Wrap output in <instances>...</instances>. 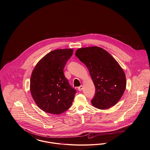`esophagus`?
<instances>
[{
    "instance_id": "34e87169",
    "label": "esophagus",
    "mask_w": 150,
    "mask_h": 150,
    "mask_svg": "<svg viewBox=\"0 0 150 150\" xmlns=\"http://www.w3.org/2000/svg\"><path fill=\"white\" fill-rule=\"evenodd\" d=\"M83 86H80L79 87H78V89L79 91H81L83 90Z\"/></svg>"
}]
</instances>
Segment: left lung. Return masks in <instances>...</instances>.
Here are the masks:
<instances>
[{
  "label": "left lung",
  "instance_id": "1",
  "mask_svg": "<svg viewBox=\"0 0 150 150\" xmlns=\"http://www.w3.org/2000/svg\"><path fill=\"white\" fill-rule=\"evenodd\" d=\"M76 56L86 64L96 88L91 103L106 110L120 100L126 88V76L120 65L108 52L98 47L77 50Z\"/></svg>",
  "mask_w": 150,
  "mask_h": 150
}]
</instances>
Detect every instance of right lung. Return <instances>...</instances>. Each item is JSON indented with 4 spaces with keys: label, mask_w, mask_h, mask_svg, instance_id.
Returning a JSON list of instances; mask_svg holds the SVG:
<instances>
[{
    "label": "right lung",
    "mask_w": 150,
    "mask_h": 150,
    "mask_svg": "<svg viewBox=\"0 0 150 150\" xmlns=\"http://www.w3.org/2000/svg\"><path fill=\"white\" fill-rule=\"evenodd\" d=\"M73 53L72 49L51 51L36 64L30 88L36 105L51 114H62L71 106L76 91L69 85L64 69Z\"/></svg>",
    "instance_id": "right-lung-1"
}]
</instances>
